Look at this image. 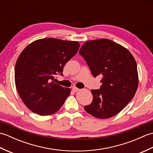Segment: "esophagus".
Returning a JSON list of instances; mask_svg holds the SVG:
<instances>
[{
	"label": "esophagus",
	"instance_id": "1",
	"mask_svg": "<svg viewBox=\"0 0 153 153\" xmlns=\"http://www.w3.org/2000/svg\"><path fill=\"white\" fill-rule=\"evenodd\" d=\"M72 90H73V91H74V92H77V91H78L79 89L78 88H77L76 87H74L72 88Z\"/></svg>",
	"mask_w": 153,
	"mask_h": 153
}]
</instances>
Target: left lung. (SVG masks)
Listing matches in <instances>:
<instances>
[{
  "label": "left lung",
  "instance_id": "1",
  "mask_svg": "<svg viewBox=\"0 0 153 153\" xmlns=\"http://www.w3.org/2000/svg\"><path fill=\"white\" fill-rule=\"evenodd\" d=\"M79 53L94 77L102 76L100 88L91 90L93 101L84 109L100 119L116 115L131 101L137 89L135 58L127 48L107 39L85 42Z\"/></svg>",
  "mask_w": 153,
  "mask_h": 153
}]
</instances>
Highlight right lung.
Wrapping results in <instances>:
<instances>
[{
	"instance_id": "obj_1",
	"label": "right lung",
	"mask_w": 153,
	"mask_h": 153,
	"mask_svg": "<svg viewBox=\"0 0 153 153\" xmlns=\"http://www.w3.org/2000/svg\"><path fill=\"white\" fill-rule=\"evenodd\" d=\"M77 41L47 38L25 47L15 66L16 87L22 101L32 112L51 115L64 105L71 90L55 83V75L63 76L64 65L76 54Z\"/></svg>"
}]
</instances>
